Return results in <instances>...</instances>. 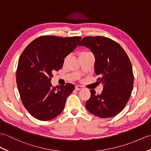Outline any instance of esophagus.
Segmentation results:
<instances>
[{"instance_id": "esophagus-1", "label": "esophagus", "mask_w": 151, "mask_h": 151, "mask_svg": "<svg viewBox=\"0 0 151 151\" xmlns=\"http://www.w3.org/2000/svg\"><path fill=\"white\" fill-rule=\"evenodd\" d=\"M82 88H83V87H82V86H76L75 87V89H76L77 91L81 90V89H82Z\"/></svg>"}]
</instances>
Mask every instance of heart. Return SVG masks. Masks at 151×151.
I'll list each match as a JSON object with an SVG mask.
<instances>
[{"mask_svg":"<svg viewBox=\"0 0 151 151\" xmlns=\"http://www.w3.org/2000/svg\"><path fill=\"white\" fill-rule=\"evenodd\" d=\"M85 52H88L87 51H83V52H82L81 53H85Z\"/></svg>","mask_w":151,"mask_h":151,"instance_id":"b5f03b06","label":"heart"}]
</instances>
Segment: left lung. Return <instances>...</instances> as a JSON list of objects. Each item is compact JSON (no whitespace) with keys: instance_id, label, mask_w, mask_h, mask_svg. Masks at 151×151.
Here are the masks:
<instances>
[{"instance_id":"obj_1","label":"left lung","mask_w":151,"mask_h":151,"mask_svg":"<svg viewBox=\"0 0 151 151\" xmlns=\"http://www.w3.org/2000/svg\"><path fill=\"white\" fill-rule=\"evenodd\" d=\"M79 45L90 49L95 57L94 71L104 84L100 94L91 89L86 107L101 118L113 117L124 109L130 99L134 84L132 65L126 52L109 38L96 36L82 38Z\"/></svg>"}]
</instances>
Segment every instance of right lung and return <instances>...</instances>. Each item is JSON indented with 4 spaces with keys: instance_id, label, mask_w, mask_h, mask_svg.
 Masks as SVG:
<instances>
[{
    "instance_id": "1",
    "label": "right lung",
    "mask_w": 151,
    "mask_h": 151,
    "mask_svg": "<svg viewBox=\"0 0 151 151\" xmlns=\"http://www.w3.org/2000/svg\"><path fill=\"white\" fill-rule=\"evenodd\" d=\"M81 37L40 36L24 49L19 60L16 81L24 106L38 120L48 121L64 109L75 89L68 83L52 87V73L62 69L65 57L75 50Z\"/></svg>"
}]
</instances>
